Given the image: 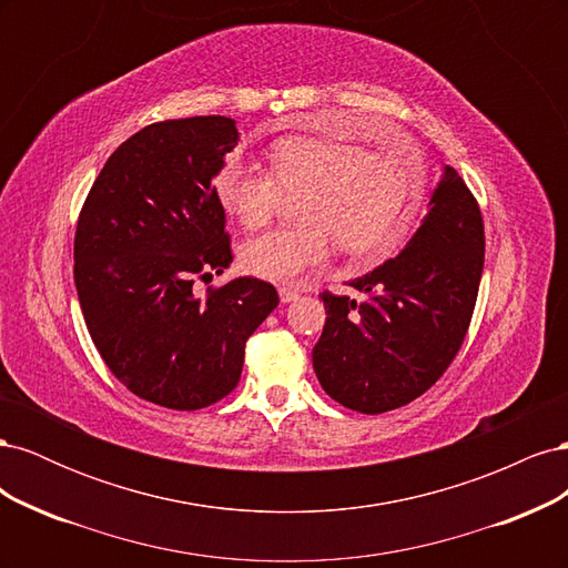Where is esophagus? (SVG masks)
Listing matches in <instances>:
<instances>
[{"label": "esophagus", "mask_w": 568, "mask_h": 568, "mask_svg": "<svg viewBox=\"0 0 568 568\" xmlns=\"http://www.w3.org/2000/svg\"><path fill=\"white\" fill-rule=\"evenodd\" d=\"M280 298H282V303L296 301V298H298V291L291 288V286H280Z\"/></svg>", "instance_id": "1"}]
</instances>
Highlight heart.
<instances>
[{
  "label": "heart",
  "instance_id": "b5f03b06",
  "mask_svg": "<svg viewBox=\"0 0 568 568\" xmlns=\"http://www.w3.org/2000/svg\"><path fill=\"white\" fill-rule=\"evenodd\" d=\"M217 203L246 230L265 227L286 199H298L301 225L253 236L242 265L253 277L291 284L322 265L334 242L357 265L384 263L415 227L426 170L400 153L288 136L270 149V173L230 156L213 178Z\"/></svg>",
  "mask_w": 568,
  "mask_h": 568
}]
</instances>
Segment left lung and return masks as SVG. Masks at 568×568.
<instances>
[{
  "label": "left lung",
  "mask_w": 568,
  "mask_h": 568,
  "mask_svg": "<svg viewBox=\"0 0 568 568\" xmlns=\"http://www.w3.org/2000/svg\"><path fill=\"white\" fill-rule=\"evenodd\" d=\"M484 217L455 168H445L409 244L351 286L322 291L326 322L313 367L343 407L382 415L432 388L471 324L484 272Z\"/></svg>",
  "instance_id": "left-lung-1"
}]
</instances>
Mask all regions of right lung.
<instances>
[{"instance_id": "obj_1", "label": "right lung", "mask_w": 568, "mask_h": 568, "mask_svg": "<svg viewBox=\"0 0 568 568\" xmlns=\"http://www.w3.org/2000/svg\"><path fill=\"white\" fill-rule=\"evenodd\" d=\"M236 142L225 115L146 125L111 153L78 217L73 274L94 346L120 384L168 409L230 395L280 303L255 277L194 294L232 263L213 178Z\"/></svg>"}]
</instances>
